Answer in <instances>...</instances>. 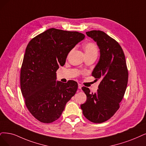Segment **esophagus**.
Instances as JSON below:
<instances>
[{
    "instance_id": "34e87169",
    "label": "esophagus",
    "mask_w": 146,
    "mask_h": 146,
    "mask_svg": "<svg viewBox=\"0 0 146 146\" xmlns=\"http://www.w3.org/2000/svg\"><path fill=\"white\" fill-rule=\"evenodd\" d=\"M82 87V85L80 84H78V88L79 89H81V88Z\"/></svg>"
}]
</instances>
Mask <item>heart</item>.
Returning a JSON list of instances; mask_svg holds the SVG:
<instances>
[{
    "label": "heart",
    "instance_id": "b5f03b06",
    "mask_svg": "<svg viewBox=\"0 0 146 146\" xmlns=\"http://www.w3.org/2000/svg\"><path fill=\"white\" fill-rule=\"evenodd\" d=\"M84 50L86 55H89L93 53H98V47L94 43L92 42H86L84 44Z\"/></svg>",
    "mask_w": 146,
    "mask_h": 146
}]
</instances>
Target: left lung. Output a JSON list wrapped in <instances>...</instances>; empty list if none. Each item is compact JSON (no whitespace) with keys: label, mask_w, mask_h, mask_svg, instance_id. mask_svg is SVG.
Masks as SVG:
<instances>
[{"label":"left lung","mask_w":146,"mask_h":146,"mask_svg":"<svg viewBox=\"0 0 146 146\" xmlns=\"http://www.w3.org/2000/svg\"><path fill=\"white\" fill-rule=\"evenodd\" d=\"M86 34L100 48L99 61L91 75L101 81L96 93H90L85 87L82 88L87 100L80 108L87 119L101 123L109 120L119 109L127 87L128 70L125 54L116 40L101 31H91Z\"/></svg>","instance_id":"obj_1"}]
</instances>
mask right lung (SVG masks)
<instances>
[{
	"instance_id": "right-lung-1",
	"label": "right lung",
	"mask_w": 146,
	"mask_h": 146,
	"mask_svg": "<svg viewBox=\"0 0 146 146\" xmlns=\"http://www.w3.org/2000/svg\"><path fill=\"white\" fill-rule=\"evenodd\" d=\"M85 35L76 31L50 28L33 38L26 47L20 71L21 91L31 114L50 123L61 115L78 90V83L56 82V70Z\"/></svg>"
}]
</instances>
